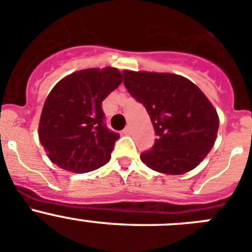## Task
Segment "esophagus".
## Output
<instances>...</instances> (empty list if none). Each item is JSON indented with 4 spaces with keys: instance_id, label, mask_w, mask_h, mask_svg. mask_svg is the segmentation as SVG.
I'll use <instances>...</instances> for the list:
<instances>
[{
    "instance_id": "esophagus-1",
    "label": "esophagus",
    "mask_w": 252,
    "mask_h": 252,
    "mask_svg": "<svg viewBox=\"0 0 252 252\" xmlns=\"http://www.w3.org/2000/svg\"><path fill=\"white\" fill-rule=\"evenodd\" d=\"M123 133L126 135H130L131 134V128H130V126H126V128L123 130Z\"/></svg>"
}]
</instances>
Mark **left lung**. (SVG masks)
Masks as SVG:
<instances>
[{
	"mask_svg": "<svg viewBox=\"0 0 252 252\" xmlns=\"http://www.w3.org/2000/svg\"><path fill=\"white\" fill-rule=\"evenodd\" d=\"M129 94L148 112L156 140L140 159L153 171L183 174L196 168L214 147L219 115L192 81L167 72L124 70Z\"/></svg>",
	"mask_w": 252,
	"mask_h": 252,
	"instance_id": "8db88e82",
	"label": "left lung"
}]
</instances>
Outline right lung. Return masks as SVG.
Wrapping results in <instances>:
<instances>
[{"mask_svg": "<svg viewBox=\"0 0 252 252\" xmlns=\"http://www.w3.org/2000/svg\"><path fill=\"white\" fill-rule=\"evenodd\" d=\"M123 81L114 67L85 69L59 81L47 95L38 138L50 160L74 173L100 168L119 134L108 129L101 103Z\"/></svg>", "mask_w": 252, "mask_h": 252, "instance_id": "obj_1", "label": "right lung"}]
</instances>
